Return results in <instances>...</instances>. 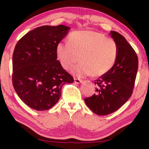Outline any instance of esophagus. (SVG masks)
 Returning <instances> with one entry per match:
<instances>
[{
    "label": "esophagus",
    "mask_w": 149,
    "mask_h": 149,
    "mask_svg": "<svg viewBox=\"0 0 149 149\" xmlns=\"http://www.w3.org/2000/svg\"><path fill=\"white\" fill-rule=\"evenodd\" d=\"M74 83L77 84H80L81 83H83V81L79 79H74Z\"/></svg>",
    "instance_id": "obj_1"
}]
</instances>
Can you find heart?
I'll list each match as a JSON object with an SVG mask.
<instances>
[{
	"mask_svg": "<svg viewBox=\"0 0 149 149\" xmlns=\"http://www.w3.org/2000/svg\"><path fill=\"white\" fill-rule=\"evenodd\" d=\"M61 65L69 70L74 64L73 74L79 76H100L111 70L116 62L118 49L116 42L101 33L80 31L72 33L68 42H60L55 49Z\"/></svg>",
	"mask_w": 149,
	"mask_h": 149,
	"instance_id": "heart-1",
	"label": "heart"
}]
</instances>
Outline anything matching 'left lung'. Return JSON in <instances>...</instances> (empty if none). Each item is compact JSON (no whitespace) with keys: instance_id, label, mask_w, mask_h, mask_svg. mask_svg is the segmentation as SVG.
Here are the masks:
<instances>
[{"instance_id":"left-lung-1","label":"left lung","mask_w":149,"mask_h":149,"mask_svg":"<svg viewBox=\"0 0 149 149\" xmlns=\"http://www.w3.org/2000/svg\"><path fill=\"white\" fill-rule=\"evenodd\" d=\"M109 35L118 45L116 62L109 71L94 82L97 94L84 99L87 107L98 115L115 112L129 100L139 67L137 55L125 38L114 31Z\"/></svg>"}]
</instances>
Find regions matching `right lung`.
<instances>
[{
  "instance_id": "1",
  "label": "right lung",
  "mask_w": 149,
  "mask_h": 149,
  "mask_svg": "<svg viewBox=\"0 0 149 149\" xmlns=\"http://www.w3.org/2000/svg\"><path fill=\"white\" fill-rule=\"evenodd\" d=\"M65 25L42 26L31 30L17 42L13 54V88L27 106L38 111L52 108L61 88L73 78L57 61L56 46L68 33Z\"/></svg>"
}]
</instances>
